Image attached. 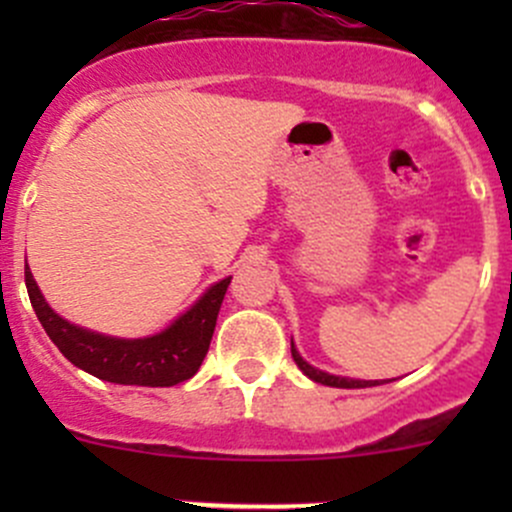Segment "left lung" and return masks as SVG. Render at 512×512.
Here are the masks:
<instances>
[{
  "label": "left lung",
  "mask_w": 512,
  "mask_h": 512,
  "mask_svg": "<svg viewBox=\"0 0 512 512\" xmlns=\"http://www.w3.org/2000/svg\"><path fill=\"white\" fill-rule=\"evenodd\" d=\"M292 359H294V364H297L299 369L304 371V376H309V379L317 381V384H324V386H337V389H366V386H379V381L347 379V376H334V374H327V371L314 369L312 364H307V361H304L302 356H299L297 349H294V342H292Z\"/></svg>",
  "instance_id": "8db88e82"
}]
</instances>
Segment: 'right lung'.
Returning <instances> with one entry per match:
<instances>
[{"instance_id": "1", "label": "right lung", "mask_w": 512, "mask_h": 512, "mask_svg": "<svg viewBox=\"0 0 512 512\" xmlns=\"http://www.w3.org/2000/svg\"><path fill=\"white\" fill-rule=\"evenodd\" d=\"M230 280L232 277H225L210 287L188 312L180 314L160 334L143 339H118L89 332L59 317L36 287L29 265H24V282L36 317L59 352L96 379L126 386H175L195 376L210 349L220 304Z\"/></svg>"}]
</instances>
